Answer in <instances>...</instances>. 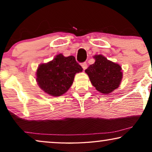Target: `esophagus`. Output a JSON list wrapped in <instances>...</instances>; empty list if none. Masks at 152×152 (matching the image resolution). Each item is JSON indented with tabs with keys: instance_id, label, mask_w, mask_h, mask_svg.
I'll return each instance as SVG.
<instances>
[{
	"instance_id": "34e87169",
	"label": "esophagus",
	"mask_w": 152,
	"mask_h": 152,
	"mask_svg": "<svg viewBox=\"0 0 152 152\" xmlns=\"http://www.w3.org/2000/svg\"><path fill=\"white\" fill-rule=\"evenodd\" d=\"M81 66H82V67L84 70H86L87 67H88V65H87L86 62H83V63L81 64Z\"/></svg>"
}]
</instances>
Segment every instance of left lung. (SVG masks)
Here are the masks:
<instances>
[{
	"instance_id": "obj_1",
	"label": "left lung",
	"mask_w": 152,
	"mask_h": 152,
	"mask_svg": "<svg viewBox=\"0 0 152 152\" xmlns=\"http://www.w3.org/2000/svg\"><path fill=\"white\" fill-rule=\"evenodd\" d=\"M95 61L85 70L91 84L104 94H109L120 86L122 78V68L104 56H94Z\"/></svg>"
}]
</instances>
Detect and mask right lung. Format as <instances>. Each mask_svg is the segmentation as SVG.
Returning <instances> with one entry per match:
<instances>
[{
  "label": "right lung",
  "mask_w": 152,
  "mask_h": 152,
  "mask_svg": "<svg viewBox=\"0 0 152 152\" xmlns=\"http://www.w3.org/2000/svg\"><path fill=\"white\" fill-rule=\"evenodd\" d=\"M82 70L73 56L65 57L59 54L53 61L39 66L37 81L41 88L48 94L60 96L71 86L75 75Z\"/></svg>",
  "instance_id": "obj_1"
}]
</instances>
